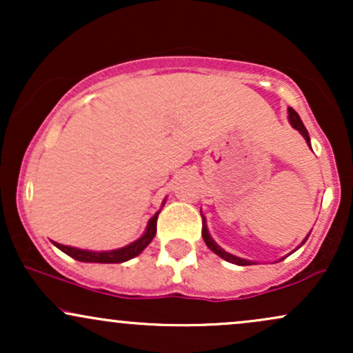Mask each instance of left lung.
Returning a JSON list of instances; mask_svg holds the SVG:
<instances>
[{"mask_svg": "<svg viewBox=\"0 0 353 353\" xmlns=\"http://www.w3.org/2000/svg\"><path fill=\"white\" fill-rule=\"evenodd\" d=\"M289 119H290V124L294 125L295 129H297V131H301V134L305 137V141H307V144L310 145V137H309V132H307V129H305V125H303V123L301 121V117H299V114L297 112L294 111L292 108H289ZM309 237V236H307ZM202 239H204V242L205 244H208V247L210 250H212L214 254H217L219 257H222L224 259V261H228V262H232V264H236V265H250L252 264V262L250 261H245V259H241V257H236V255H232V254H229V252H225V250H222L221 247H219L216 242L212 241V237L209 236V232H208V225H205V219L202 217ZM307 241V239H305ZM303 241V242H305ZM302 242V244H303Z\"/></svg>", "mask_w": 353, "mask_h": 353, "instance_id": "8db88e82", "label": "left lung"}]
</instances>
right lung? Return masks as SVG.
I'll return each mask as SVG.
<instances>
[{
	"mask_svg": "<svg viewBox=\"0 0 353 353\" xmlns=\"http://www.w3.org/2000/svg\"><path fill=\"white\" fill-rule=\"evenodd\" d=\"M157 216L159 212L154 214L149 221L148 229H145L144 236L141 239H137L136 242L132 244L123 247V249H117V250H109V252H91V250H81L76 249V247H68L63 244H58V242H52L59 250H63L64 254H68L70 257L76 259L79 262H99V264H121V262L129 261V259L136 257L139 255L145 247L149 245V242L152 241L154 236H156V230H157Z\"/></svg>",
	"mask_w": 353,
	"mask_h": 353,
	"instance_id": "obj_1",
	"label": "right lung"
}]
</instances>
